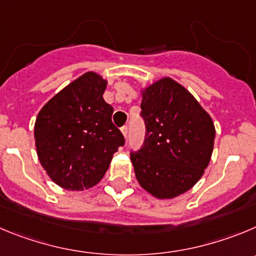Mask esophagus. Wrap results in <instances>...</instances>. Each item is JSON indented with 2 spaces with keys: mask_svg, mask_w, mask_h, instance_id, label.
I'll use <instances>...</instances> for the list:
<instances>
[{
  "mask_svg": "<svg viewBox=\"0 0 256 256\" xmlns=\"http://www.w3.org/2000/svg\"><path fill=\"white\" fill-rule=\"evenodd\" d=\"M121 132H122V135H124V138H128V126H122V128H121Z\"/></svg>",
  "mask_w": 256,
  "mask_h": 256,
  "instance_id": "1",
  "label": "esophagus"
}]
</instances>
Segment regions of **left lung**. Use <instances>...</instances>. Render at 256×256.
<instances>
[{
	"mask_svg": "<svg viewBox=\"0 0 256 256\" xmlns=\"http://www.w3.org/2000/svg\"><path fill=\"white\" fill-rule=\"evenodd\" d=\"M140 116L144 145L130 152L138 182L162 200L187 192L211 160L216 135L211 116L172 78L142 90Z\"/></svg>",
	"mask_w": 256,
	"mask_h": 256,
	"instance_id": "8db88e82",
	"label": "left lung"
}]
</instances>
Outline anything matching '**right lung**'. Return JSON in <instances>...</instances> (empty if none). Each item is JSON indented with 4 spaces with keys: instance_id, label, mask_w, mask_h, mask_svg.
<instances>
[{
    "instance_id": "right-lung-1",
    "label": "right lung",
    "mask_w": 256,
    "mask_h": 256,
    "mask_svg": "<svg viewBox=\"0 0 256 256\" xmlns=\"http://www.w3.org/2000/svg\"><path fill=\"white\" fill-rule=\"evenodd\" d=\"M107 82L87 72L40 110L35 145L42 168L64 190H83L104 178L114 152L124 146L112 124L114 108L104 100Z\"/></svg>"
}]
</instances>
